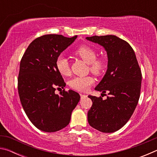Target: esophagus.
<instances>
[{"instance_id": "34e87169", "label": "esophagus", "mask_w": 157, "mask_h": 157, "mask_svg": "<svg viewBox=\"0 0 157 157\" xmlns=\"http://www.w3.org/2000/svg\"><path fill=\"white\" fill-rule=\"evenodd\" d=\"M80 97H81V98H86V97H87V95H84V94H80Z\"/></svg>"}]
</instances>
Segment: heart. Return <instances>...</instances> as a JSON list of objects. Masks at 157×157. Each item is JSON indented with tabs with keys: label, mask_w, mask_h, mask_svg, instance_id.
<instances>
[{
	"label": "heart",
	"mask_w": 157,
	"mask_h": 157,
	"mask_svg": "<svg viewBox=\"0 0 157 157\" xmlns=\"http://www.w3.org/2000/svg\"><path fill=\"white\" fill-rule=\"evenodd\" d=\"M76 56L89 63V70L96 75L103 73L107 68V61L103 57H96V51L88 45H82L74 52ZM55 66L58 72L62 76H67L70 74V66L63 55H59L55 62ZM94 83L91 77H75L69 82L71 88L79 91H86L89 86Z\"/></svg>",
	"instance_id": "obj_1"
}]
</instances>
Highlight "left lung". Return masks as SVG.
Instances as JSON below:
<instances>
[{"label": "left lung", "mask_w": 157, "mask_h": 157, "mask_svg": "<svg viewBox=\"0 0 157 157\" xmlns=\"http://www.w3.org/2000/svg\"><path fill=\"white\" fill-rule=\"evenodd\" d=\"M87 40L104 47L107 70L95 89L106 93V100L89 95L93 102L88 111L90 125L98 131L111 133L120 129L131 118L139 102L142 74L136 55L127 41L115 35L93 36Z\"/></svg>", "instance_id": "left-lung-1"}]
</instances>
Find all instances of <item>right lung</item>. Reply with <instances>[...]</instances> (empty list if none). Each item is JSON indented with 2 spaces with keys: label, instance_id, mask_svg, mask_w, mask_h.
<instances>
[{
  "label": "right lung",
  "instance_id": "right-lung-1",
  "mask_svg": "<svg viewBox=\"0 0 157 157\" xmlns=\"http://www.w3.org/2000/svg\"><path fill=\"white\" fill-rule=\"evenodd\" d=\"M77 38L45 34L29 45L20 62L18 91L22 107L32 123L46 132H55L70 123L71 113L80 100L78 93L57 88L66 83L55 62Z\"/></svg>",
  "mask_w": 157,
  "mask_h": 157
}]
</instances>
